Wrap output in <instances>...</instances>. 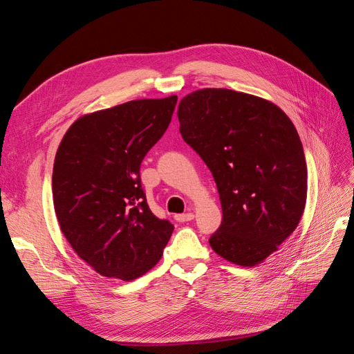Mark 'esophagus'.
Listing matches in <instances>:
<instances>
[{
	"instance_id": "1",
	"label": "esophagus",
	"mask_w": 354,
	"mask_h": 354,
	"mask_svg": "<svg viewBox=\"0 0 354 354\" xmlns=\"http://www.w3.org/2000/svg\"><path fill=\"white\" fill-rule=\"evenodd\" d=\"M194 214L192 212H187V214H176L174 216V218H176V221H178V223H186V221H190V220H194Z\"/></svg>"
}]
</instances>
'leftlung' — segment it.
<instances>
[{
	"instance_id": "1",
	"label": "left lung",
	"mask_w": 354,
	"mask_h": 354,
	"mask_svg": "<svg viewBox=\"0 0 354 354\" xmlns=\"http://www.w3.org/2000/svg\"><path fill=\"white\" fill-rule=\"evenodd\" d=\"M177 116L181 137L218 189L223 220L211 248L238 266L261 263L306 207L307 165L294 124L272 102L227 88L187 94Z\"/></svg>"
}]
</instances>
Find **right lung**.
<instances>
[{"label": "right lung", "mask_w": 354, "mask_h": 354, "mask_svg": "<svg viewBox=\"0 0 354 354\" xmlns=\"http://www.w3.org/2000/svg\"><path fill=\"white\" fill-rule=\"evenodd\" d=\"M177 95L81 116L57 149L53 202L73 251L106 277L133 281L160 260L174 226L149 208L140 165L164 136Z\"/></svg>", "instance_id": "right-lung-1"}]
</instances>
